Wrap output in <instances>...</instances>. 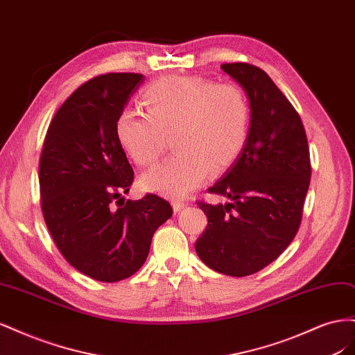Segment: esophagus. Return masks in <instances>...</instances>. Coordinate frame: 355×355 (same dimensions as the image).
Instances as JSON below:
<instances>
[{
  "label": "esophagus",
  "mask_w": 355,
  "mask_h": 355,
  "mask_svg": "<svg viewBox=\"0 0 355 355\" xmlns=\"http://www.w3.org/2000/svg\"><path fill=\"white\" fill-rule=\"evenodd\" d=\"M171 206H173V210L178 213V211H180L182 209L185 207V202H184V201H178V200H175V201H171Z\"/></svg>",
  "instance_id": "obj_1"
}]
</instances>
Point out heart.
I'll use <instances>...</instances> for the list:
<instances>
[{"mask_svg": "<svg viewBox=\"0 0 355 355\" xmlns=\"http://www.w3.org/2000/svg\"><path fill=\"white\" fill-rule=\"evenodd\" d=\"M146 114L124 111L116 118L118 141L137 166L149 167L173 136L176 154L141 179L145 191L184 198L213 171L230 167L250 130V105L235 84L200 77H167L144 92Z\"/></svg>", "mask_w": 355, "mask_h": 355, "instance_id": "1", "label": "heart"}]
</instances>
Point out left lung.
Returning <instances> with one entry per match:
<instances>
[{
    "mask_svg": "<svg viewBox=\"0 0 355 355\" xmlns=\"http://www.w3.org/2000/svg\"><path fill=\"white\" fill-rule=\"evenodd\" d=\"M220 68L247 94L250 130L241 154L209 188L228 202L198 201L209 222L196 252L216 272L245 277L295 239L309 188V148L299 114L265 71L241 62Z\"/></svg>",
    "mask_w": 355,
    "mask_h": 355,
    "instance_id": "obj_1",
    "label": "left lung"
}]
</instances>
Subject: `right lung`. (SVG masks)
I'll use <instances>...</instances> for the list:
<instances>
[{
	"label": "right lung",
	"instance_id": "right-lung-1",
	"mask_svg": "<svg viewBox=\"0 0 355 355\" xmlns=\"http://www.w3.org/2000/svg\"><path fill=\"white\" fill-rule=\"evenodd\" d=\"M142 83V73L114 72L80 85L53 116L40 158L41 209L53 241L75 270L103 283L133 275L173 214L155 194L118 204L133 168L115 123Z\"/></svg>",
	"mask_w": 355,
	"mask_h": 355
}]
</instances>
